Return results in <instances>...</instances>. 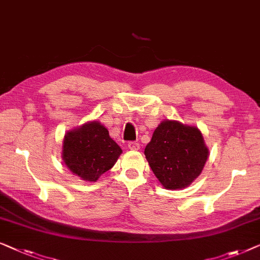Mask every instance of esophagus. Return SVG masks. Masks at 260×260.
Wrapping results in <instances>:
<instances>
[{
  "mask_svg": "<svg viewBox=\"0 0 260 260\" xmlns=\"http://www.w3.org/2000/svg\"><path fill=\"white\" fill-rule=\"evenodd\" d=\"M128 148L131 149V151H138V149L140 148V145L135 141H131V142H128Z\"/></svg>",
  "mask_w": 260,
  "mask_h": 260,
  "instance_id": "1",
  "label": "esophagus"
}]
</instances>
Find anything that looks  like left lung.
<instances>
[{
    "label": "left lung",
    "mask_w": 260,
    "mask_h": 260,
    "mask_svg": "<svg viewBox=\"0 0 260 260\" xmlns=\"http://www.w3.org/2000/svg\"><path fill=\"white\" fill-rule=\"evenodd\" d=\"M145 155L164 187L182 189L202 173L210 151L198 127L166 119L153 132Z\"/></svg>",
    "instance_id": "8db88e82"
}]
</instances>
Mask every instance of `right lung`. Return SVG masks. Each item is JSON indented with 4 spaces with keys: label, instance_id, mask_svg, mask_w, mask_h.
I'll use <instances>...</instances> for the list:
<instances>
[{
    "label": "right lung",
    "instance_id": "add662e5",
    "mask_svg": "<svg viewBox=\"0 0 260 260\" xmlns=\"http://www.w3.org/2000/svg\"><path fill=\"white\" fill-rule=\"evenodd\" d=\"M121 153L108 129L92 120L64 134L61 156L73 174L93 182L115 165Z\"/></svg>",
    "mask_w": 260,
    "mask_h": 260
}]
</instances>
